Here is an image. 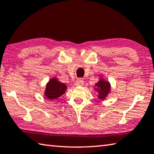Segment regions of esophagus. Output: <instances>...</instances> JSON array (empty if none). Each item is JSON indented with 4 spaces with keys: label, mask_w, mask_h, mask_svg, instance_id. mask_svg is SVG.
Wrapping results in <instances>:
<instances>
[{
    "label": "esophagus",
    "mask_w": 154,
    "mask_h": 154,
    "mask_svg": "<svg viewBox=\"0 0 154 154\" xmlns=\"http://www.w3.org/2000/svg\"><path fill=\"white\" fill-rule=\"evenodd\" d=\"M84 85V81L81 79V78H78L77 80H76L75 82V85L80 86H82Z\"/></svg>",
    "instance_id": "esophagus-1"
}]
</instances>
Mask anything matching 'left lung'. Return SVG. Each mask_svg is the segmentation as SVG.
<instances>
[{
    "label": "left lung",
    "instance_id": "obj_1",
    "mask_svg": "<svg viewBox=\"0 0 154 154\" xmlns=\"http://www.w3.org/2000/svg\"><path fill=\"white\" fill-rule=\"evenodd\" d=\"M111 84L103 78H100L98 82L95 84L94 90L98 92V98L104 100L111 92Z\"/></svg>",
    "mask_w": 154,
    "mask_h": 154
}]
</instances>
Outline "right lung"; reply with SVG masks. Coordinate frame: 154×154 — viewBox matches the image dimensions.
Instances as JSON below:
<instances>
[{
    "label": "right lung",
    "instance_id": "1",
    "mask_svg": "<svg viewBox=\"0 0 154 154\" xmlns=\"http://www.w3.org/2000/svg\"><path fill=\"white\" fill-rule=\"evenodd\" d=\"M66 89L67 86L65 84L60 82L56 78H53L46 85L44 95L48 99L54 100L64 94Z\"/></svg>",
    "mask_w": 154,
    "mask_h": 154
}]
</instances>
